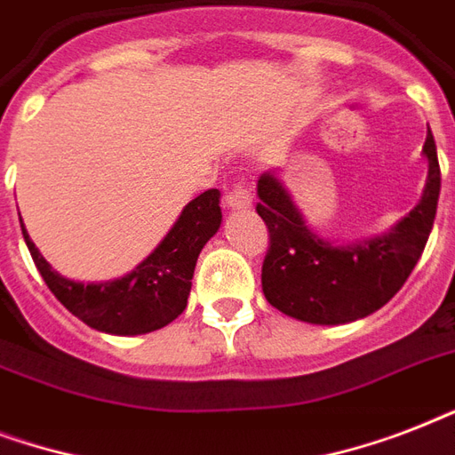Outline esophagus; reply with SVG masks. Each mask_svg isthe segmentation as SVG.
Returning a JSON list of instances; mask_svg holds the SVG:
<instances>
[{
    "label": "esophagus",
    "instance_id": "esophagus-1",
    "mask_svg": "<svg viewBox=\"0 0 455 455\" xmlns=\"http://www.w3.org/2000/svg\"><path fill=\"white\" fill-rule=\"evenodd\" d=\"M227 207L228 210H234V212L250 210V207H252V193H250L243 184L234 186V188L227 193Z\"/></svg>",
    "mask_w": 455,
    "mask_h": 455
}]
</instances>
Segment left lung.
Instances as JSON below:
<instances>
[{
  "label": "left lung",
  "mask_w": 455,
  "mask_h": 455,
  "mask_svg": "<svg viewBox=\"0 0 455 455\" xmlns=\"http://www.w3.org/2000/svg\"><path fill=\"white\" fill-rule=\"evenodd\" d=\"M423 156L427 181L420 203L387 234L354 243L318 235L283 181L264 172L257 181V214L269 228V252L262 264L267 302L298 321L339 325L368 316L395 298L423 255L437 214L442 172L430 130Z\"/></svg>",
  "instance_id": "obj_1"
}]
</instances>
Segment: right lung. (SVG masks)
Returning <instances> with one entry per match:
<instances>
[{
	"label": "right lung",
	"mask_w": 455,
	"mask_h": 455,
	"mask_svg": "<svg viewBox=\"0 0 455 455\" xmlns=\"http://www.w3.org/2000/svg\"><path fill=\"white\" fill-rule=\"evenodd\" d=\"M221 193H200L181 210L160 245L130 274L101 283H82L60 276L35 248L23 228L32 262L63 307L73 316L108 335H144L172 323L186 309L200 250L220 231Z\"/></svg>",
	"instance_id": "add662e5"
}]
</instances>
